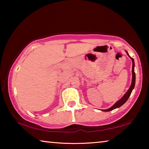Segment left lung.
Here are the masks:
<instances>
[{"mask_svg":"<svg viewBox=\"0 0 149 149\" xmlns=\"http://www.w3.org/2000/svg\"><path fill=\"white\" fill-rule=\"evenodd\" d=\"M126 53H127V54L129 56V57L131 59H132V84H131V86L129 88V89H128V91L127 92H126L125 94L123 96V97L121 98V99L118 100V101H117L115 103V104L112 106V107H110V108H108V109H107V110H102V111H104V112H109V111H111L114 109H116V108H119L121 106H122L124 103L127 101V99H129L130 96L131 95V93H132L133 89H134L135 87V71H134V68H135V62H134V59L133 58L130 57V56L129 55V54H128V52L126 51Z\"/></svg>","mask_w":149,"mask_h":149,"instance_id":"1","label":"left lung"}]
</instances>
